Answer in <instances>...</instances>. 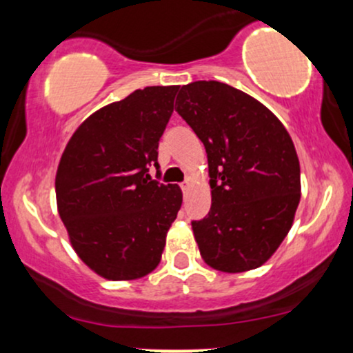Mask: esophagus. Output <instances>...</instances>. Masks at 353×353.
Segmentation results:
<instances>
[{"mask_svg":"<svg viewBox=\"0 0 353 353\" xmlns=\"http://www.w3.org/2000/svg\"><path fill=\"white\" fill-rule=\"evenodd\" d=\"M181 189H182V192L188 194V190H189V182H182V184H181Z\"/></svg>","mask_w":353,"mask_h":353,"instance_id":"obj_1","label":"esophagus"}]
</instances>
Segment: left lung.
<instances>
[{"label":"left lung","mask_w":353,"mask_h":353,"mask_svg":"<svg viewBox=\"0 0 353 353\" xmlns=\"http://www.w3.org/2000/svg\"><path fill=\"white\" fill-rule=\"evenodd\" d=\"M176 104L208 152L212 204L192 222L202 259L221 272L257 269L289 234L301 202L292 139L264 104L219 81L185 84Z\"/></svg>","instance_id":"left-lung-1"}]
</instances>
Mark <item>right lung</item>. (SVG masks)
Segmentation results:
<instances>
[{"mask_svg":"<svg viewBox=\"0 0 353 353\" xmlns=\"http://www.w3.org/2000/svg\"><path fill=\"white\" fill-rule=\"evenodd\" d=\"M179 86L136 89L98 109L71 136L56 172V202L81 261L108 281L159 265L182 192L149 176Z\"/></svg>","mask_w":353,"mask_h":353,"instance_id":"1","label":"right lung"}]
</instances>
